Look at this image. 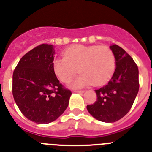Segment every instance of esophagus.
I'll return each mask as SVG.
<instances>
[{"label":"esophagus","instance_id":"1","mask_svg":"<svg viewBox=\"0 0 152 152\" xmlns=\"http://www.w3.org/2000/svg\"><path fill=\"white\" fill-rule=\"evenodd\" d=\"M75 92H77V93H83L84 90H75Z\"/></svg>","mask_w":152,"mask_h":152}]
</instances>
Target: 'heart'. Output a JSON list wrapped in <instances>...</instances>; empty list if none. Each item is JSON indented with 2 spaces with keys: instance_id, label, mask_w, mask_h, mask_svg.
Listing matches in <instances>:
<instances>
[{
  "instance_id": "1",
  "label": "heart",
  "mask_w": 152,
  "mask_h": 152,
  "mask_svg": "<svg viewBox=\"0 0 152 152\" xmlns=\"http://www.w3.org/2000/svg\"><path fill=\"white\" fill-rule=\"evenodd\" d=\"M53 67L56 75L63 83L70 81L79 69L82 74L72 83L75 88L92 83L100 86L113 75L115 57L108 46L76 45L66 49L63 57L53 60Z\"/></svg>"
}]
</instances>
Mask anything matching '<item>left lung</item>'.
Listing matches in <instances>:
<instances>
[{
	"mask_svg": "<svg viewBox=\"0 0 152 152\" xmlns=\"http://www.w3.org/2000/svg\"><path fill=\"white\" fill-rule=\"evenodd\" d=\"M115 57L113 75L107 85L96 89L97 100L86 106L89 113L98 120L114 122L131 110L140 87L139 70L132 57L117 45L110 46Z\"/></svg>",
	"mask_w": 152,
	"mask_h": 152,
	"instance_id": "8db88e82",
	"label": "left lung"
}]
</instances>
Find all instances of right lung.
<instances>
[{
    "instance_id": "obj_1",
    "label": "right lung",
    "mask_w": 152,
    "mask_h": 152,
    "mask_svg": "<svg viewBox=\"0 0 152 152\" xmlns=\"http://www.w3.org/2000/svg\"><path fill=\"white\" fill-rule=\"evenodd\" d=\"M54 49L42 44L25 53L12 75V95L29 120L48 124L67 108L72 92L60 83L53 71Z\"/></svg>"
}]
</instances>
